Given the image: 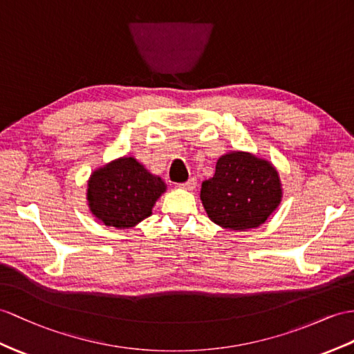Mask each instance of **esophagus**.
Masks as SVG:
<instances>
[{
    "label": "esophagus",
    "mask_w": 354,
    "mask_h": 354,
    "mask_svg": "<svg viewBox=\"0 0 354 354\" xmlns=\"http://www.w3.org/2000/svg\"><path fill=\"white\" fill-rule=\"evenodd\" d=\"M178 186L182 187V189H186V191H194L195 186H196V178H195V177H191V178L187 180V182L180 183Z\"/></svg>",
    "instance_id": "1"
}]
</instances>
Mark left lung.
Here are the masks:
<instances>
[{"label":"left lung","instance_id":"obj_1","mask_svg":"<svg viewBox=\"0 0 354 354\" xmlns=\"http://www.w3.org/2000/svg\"><path fill=\"white\" fill-rule=\"evenodd\" d=\"M207 216L225 230L258 228L278 209L282 185L269 160L248 151H231L216 162L214 176L201 185Z\"/></svg>","mask_w":354,"mask_h":354}]
</instances>
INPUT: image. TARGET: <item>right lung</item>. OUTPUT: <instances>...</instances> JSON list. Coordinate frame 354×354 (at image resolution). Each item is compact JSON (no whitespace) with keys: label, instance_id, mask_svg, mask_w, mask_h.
Listing matches in <instances>:
<instances>
[{"label":"right lung","instance_id":"right-lung-1","mask_svg":"<svg viewBox=\"0 0 354 354\" xmlns=\"http://www.w3.org/2000/svg\"><path fill=\"white\" fill-rule=\"evenodd\" d=\"M167 185L132 156L111 160L91 172L87 201L91 214L106 227L132 228L151 214Z\"/></svg>","mask_w":354,"mask_h":354}]
</instances>
